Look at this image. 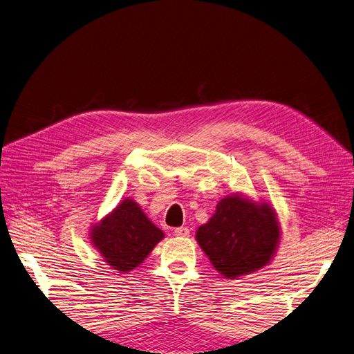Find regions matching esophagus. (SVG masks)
Here are the masks:
<instances>
[{
	"label": "esophagus",
	"instance_id": "1",
	"mask_svg": "<svg viewBox=\"0 0 354 354\" xmlns=\"http://www.w3.org/2000/svg\"><path fill=\"white\" fill-rule=\"evenodd\" d=\"M174 233H175V236L187 238V236H189V229H188V227H176V229L174 230Z\"/></svg>",
	"mask_w": 354,
	"mask_h": 354
}]
</instances>
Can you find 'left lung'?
I'll list each match as a JSON object with an SVG mask.
<instances>
[{
	"label": "left lung",
	"instance_id": "obj_1",
	"mask_svg": "<svg viewBox=\"0 0 354 354\" xmlns=\"http://www.w3.org/2000/svg\"><path fill=\"white\" fill-rule=\"evenodd\" d=\"M195 238L220 274L236 279L270 263L279 245L280 226L270 204L229 195L198 227Z\"/></svg>",
	"mask_w": 354,
	"mask_h": 354
}]
</instances>
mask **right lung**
<instances>
[{
    "mask_svg": "<svg viewBox=\"0 0 354 354\" xmlns=\"http://www.w3.org/2000/svg\"><path fill=\"white\" fill-rule=\"evenodd\" d=\"M163 236V232L151 223L133 200H124L90 233V239L104 263L118 272L138 267Z\"/></svg>",
    "mask_w": 354,
    "mask_h": 354,
    "instance_id": "add662e5",
    "label": "right lung"
}]
</instances>
